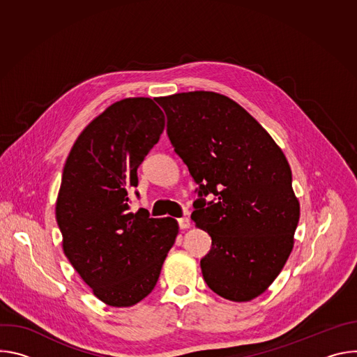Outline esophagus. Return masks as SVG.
I'll use <instances>...</instances> for the list:
<instances>
[{"mask_svg":"<svg viewBox=\"0 0 357 357\" xmlns=\"http://www.w3.org/2000/svg\"><path fill=\"white\" fill-rule=\"evenodd\" d=\"M178 225L182 230H186L190 227V220L188 218H181V219H178Z\"/></svg>","mask_w":357,"mask_h":357,"instance_id":"esophagus-1","label":"esophagus"}]
</instances>
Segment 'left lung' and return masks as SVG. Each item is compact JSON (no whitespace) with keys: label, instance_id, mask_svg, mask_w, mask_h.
<instances>
[{"label":"left lung","instance_id":"1","mask_svg":"<svg viewBox=\"0 0 357 357\" xmlns=\"http://www.w3.org/2000/svg\"><path fill=\"white\" fill-rule=\"evenodd\" d=\"M168 137L199 185L195 226L212 237L200 260L203 280L218 295L247 302L278 277L294 247L299 202L282 149L230 97L188 91L160 97Z\"/></svg>","mask_w":357,"mask_h":357}]
</instances>
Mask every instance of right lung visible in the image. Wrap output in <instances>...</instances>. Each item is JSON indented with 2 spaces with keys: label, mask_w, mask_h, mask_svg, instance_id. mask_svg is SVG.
Returning <instances> with one entry per match:
<instances>
[{
  "label": "right lung",
  "mask_w": 357,
  "mask_h": 357,
  "mask_svg": "<svg viewBox=\"0 0 357 357\" xmlns=\"http://www.w3.org/2000/svg\"><path fill=\"white\" fill-rule=\"evenodd\" d=\"M165 128L149 97L116 101L75 141L56 199L65 256L110 307L127 308L154 289L179 233L172 218L130 208L137 168Z\"/></svg>",
  "instance_id": "1"
}]
</instances>
